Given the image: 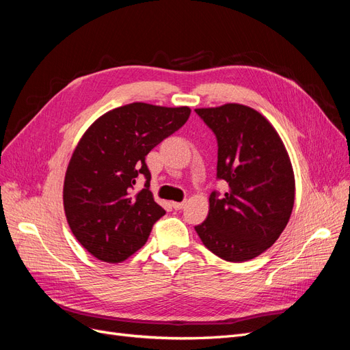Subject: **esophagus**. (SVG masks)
Here are the masks:
<instances>
[{
	"label": "esophagus",
	"mask_w": 350,
	"mask_h": 350,
	"mask_svg": "<svg viewBox=\"0 0 350 350\" xmlns=\"http://www.w3.org/2000/svg\"><path fill=\"white\" fill-rule=\"evenodd\" d=\"M184 206H185V201H181V203H178V201H174V203H172V207L175 210H181V208H184Z\"/></svg>",
	"instance_id": "34e87169"
}]
</instances>
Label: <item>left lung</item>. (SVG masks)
<instances>
[{"instance_id":"8db88e82","label":"left lung","mask_w":350,"mask_h":350,"mask_svg":"<svg viewBox=\"0 0 350 350\" xmlns=\"http://www.w3.org/2000/svg\"><path fill=\"white\" fill-rule=\"evenodd\" d=\"M196 113L216 135V178L228 184L224 194H210L208 215L196 226L197 234L221 260L256 258L278 241L292 213L295 178L288 152L252 108L228 103Z\"/></svg>"}]
</instances>
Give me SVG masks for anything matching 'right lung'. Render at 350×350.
<instances>
[{"label":"right lung","instance_id":"right-lung-1","mask_svg":"<svg viewBox=\"0 0 350 350\" xmlns=\"http://www.w3.org/2000/svg\"><path fill=\"white\" fill-rule=\"evenodd\" d=\"M191 109L134 102L94 121L74 150L64 210L76 239L93 257L121 262L140 250L166 211L150 193L146 156L187 122ZM146 183L135 193V181Z\"/></svg>","mask_w":350,"mask_h":350}]
</instances>
